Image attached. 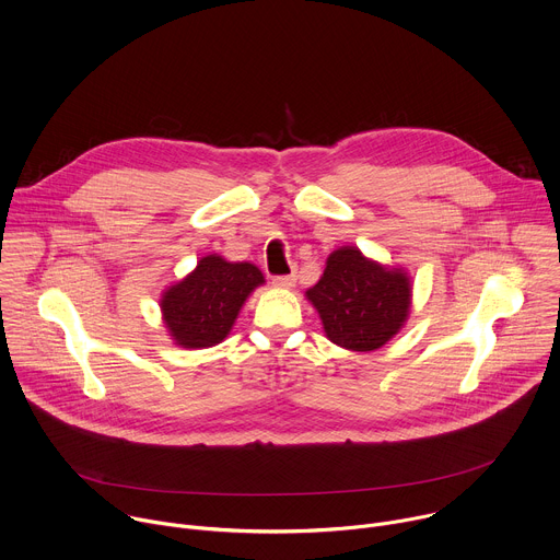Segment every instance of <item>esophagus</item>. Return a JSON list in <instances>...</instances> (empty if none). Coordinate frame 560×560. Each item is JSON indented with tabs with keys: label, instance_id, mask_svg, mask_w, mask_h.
Segmentation results:
<instances>
[{
	"label": "esophagus",
	"instance_id": "esophagus-1",
	"mask_svg": "<svg viewBox=\"0 0 560 560\" xmlns=\"http://www.w3.org/2000/svg\"><path fill=\"white\" fill-rule=\"evenodd\" d=\"M294 281H296V275H294V272H292V275H281V277H275V279H272V283H275L277 288H292Z\"/></svg>",
	"mask_w": 560,
	"mask_h": 560
}]
</instances>
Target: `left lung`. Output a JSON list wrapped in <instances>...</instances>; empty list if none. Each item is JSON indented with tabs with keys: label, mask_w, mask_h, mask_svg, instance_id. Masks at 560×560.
Masks as SVG:
<instances>
[{
	"label": "left lung",
	"mask_w": 560,
	"mask_h": 560,
	"mask_svg": "<svg viewBox=\"0 0 560 560\" xmlns=\"http://www.w3.org/2000/svg\"><path fill=\"white\" fill-rule=\"evenodd\" d=\"M325 336L351 351H374L392 340L411 310V279L345 246L327 257L323 277L305 292Z\"/></svg>",
	"instance_id": "8db88e82"
}]
</instances>
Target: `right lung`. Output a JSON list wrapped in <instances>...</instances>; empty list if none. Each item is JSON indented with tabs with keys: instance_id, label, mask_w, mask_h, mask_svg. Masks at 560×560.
<instances>
[{
	"instance_id": "obj_1",
	"label": "right lung",
	"mask_w": 560,
	"mask_h": 560,
	"mask_svg": "<svg viewBox=\"0 0 560 560\" xmlns=\"http://www.w3.org/2000/svg\"><path fill=\"white\" fill-rule=\"evenodd\" d=\"M266 283L261 270L248 261H226L209 255L182 281L164 290L162 318L175 345L205 349L222 342L255 288Z\"/></svg>"
}]
</instances>
